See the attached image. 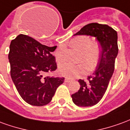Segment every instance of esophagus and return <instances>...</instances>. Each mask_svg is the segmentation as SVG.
Returning <instances> with one entry per match:
<instances>
[{
  "label": "esophagus",
  "mask_w": 130,
  "mask_h": 130,
  "mask_svg": "<svg viewBox=\"0 0 130 130\" xmlns=\"http://www.w3.org/2000/svg\"><path fill=\"white\" fill-rule=\"evenodd\" d=\"M70 81H71L70 79H68V78H65V82H66V83H69Z\"/></svg>",
  "instance_id": "obj_1"
}]
</instances>
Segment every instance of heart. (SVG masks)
<instances>
[{
  "label": "heart",
  "mask_w": 130,
  "mask_h": 130,
  "mask_svg": "<svg viewBox=\"0 0 130 130\" xmlns=\"http://www.w3.org/2000/svg\"><path fill=\"white\" fill-rule=\"evenodd\" d=\"M70 45L82 52L81 60H84L88 65V70H93L98 65L100 56V46L98 44H92L90 38L86 36H79L73 38L70 41ZM57 61L60 62L62 59L60 51L56 53ZM88 70L87 65L84 62L77 65H72L63 62L58 66V72L62 76L72 78L85 74Z\"/></svg>",
  "instance_id": "b5f03b06"
}]
</instances>
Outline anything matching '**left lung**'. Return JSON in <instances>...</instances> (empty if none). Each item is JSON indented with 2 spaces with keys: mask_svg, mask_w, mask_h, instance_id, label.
<instances>
[{
  "mask_svg": "<svg viewBox=\"0 0 130 130\" xmlns=\"http://www.w3.org/2000/svg\"><path fill=\"white\" fill-rule=\"evenodd\" d=\"M74 35H90L97 39L102 48L95 72L88 76V82L79 79L80 89L73 95V102L79 106H92L98 104L106 92L114 71L118 53L117 32L106 24L91 23Z\"/></svg>",
  "mask_w": 130,
  "mask_h": 130,
  "instance_id": "8db88e82",
  "label": "left lung"
}]
</instances>
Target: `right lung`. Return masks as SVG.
Instances as JSON below:
<instances>
[{"label": "right lung", "instance_id": "obj_1", "mask_svg": "<svg viewBox=\"0 0 130 130\" xmlns=\"http://www.w3.org/2000/svg\"><path fill=\"white\" fill-rule=\"evenodd\" d=\"M56 46L43 45L32 37L19 35L12 40L8 55L10 74L22 99L32 106H44L52 100L63 77L44 76L56 70L51 53Z\"/></svg>", "mask_w": 130, "mask_h": 130}]
</instances>
